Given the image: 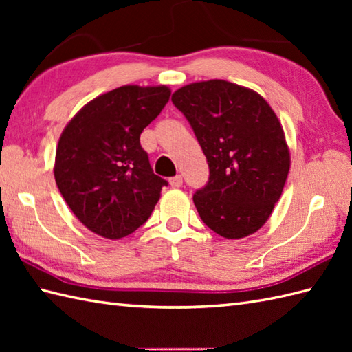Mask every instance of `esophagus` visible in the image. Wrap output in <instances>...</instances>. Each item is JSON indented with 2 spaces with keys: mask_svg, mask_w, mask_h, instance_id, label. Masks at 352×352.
Listing matches in <instances>:
<instances>
[{
  "mask_svg": "<svg viewBox=\"0 0 352 352\" xmlns=\"http://www.w3.org/2000/svg\"><path fill=\"white\" fill-rule=\"evenodd\" d=\"M169 184L172 186V188H182L183 177H182V175H175V177L169 178Z\"/></svg>",
  "mask_w": 352,
  "mask_h": 352,
  "instance_id": "obj_1",
  "label": "esophagus"
}]
</instances>
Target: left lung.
I'll use <instances>...</instances> for the list:
<instances>
[{
    "instance_id": "8db88e82",
    "label": "left lung",
    "mask_w": 352,
    "mask_h": 352,
    "mask_svg": "<svg viewBox=\"0 0 352 352\" xmlns=\"http://www.w3.org/2000/svg\"><path fill=\"white\" fill-rule=\"evenodd\" d=\"M208 163L193 193L201 219L226 239L250 236L278 203L290 168L283 126L261 96L226 80L199 81L172 95Z\"/></svg>"
}]
</instances>
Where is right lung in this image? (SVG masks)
Segmentation results:
<instances>
[{"label": "right lung", "instance_id": "right-lung-1", "mask_svg": "<svg viewBox=\"0 0 352 352\" xmlns=\"http://www.w3.org/2000/svg\"><path fill=\"white\" fill-rule=\"evenodd\" d=\"M169 96L166 86H121L86 104L63 130L56 151L57 188L94 233L121 239L151 216L168 182L153 172L140 133Z\"/></svg>", "mask_w": 352, "mask_h": 352}]
</instances>
